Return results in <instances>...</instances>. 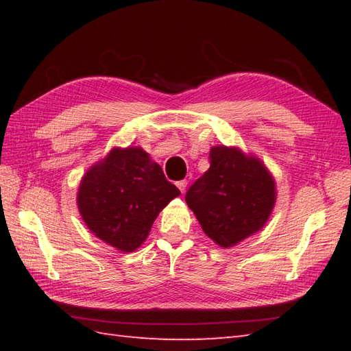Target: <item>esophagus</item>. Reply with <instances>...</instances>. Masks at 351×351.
<instances>
[{
  "mask_svg": "<svg viewBox=\"0 0 351 351\" xmlns=\"http://www.w3.org/2000/svg\"><path fill=\"white\" fill-rule=\"evenodd\" d=\"M176 187L181 190V193H184V191H185V187H187V181H185V180L178 181V182H176Z\"/></svg>",
  "mask_w": 351,
  "mask_h": 351,
  "instance_id": "1",
  "label": "esophagus"
}]
</instances>
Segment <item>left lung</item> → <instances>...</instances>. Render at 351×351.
I'll return each mask as SVG.
<instances>
[{
	"label": "left lung",
	"instance_id": "obj_1",
	"mask_svg": "<svg viewBox=\"0 0 351 351\" xmlns=\"http://www.w3.org/2000/svg\"><path fill=\"white\" fill-rule=\"evenodd\" d=\"M276 199L264 164L225 146L210 151V169L185 193V202L204 232L230 247L264 226Z\"/></svg>",
	"mask_w": 351,
	"mask_h": 351
}]
</instances>
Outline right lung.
Returning a JSON list of instances; mask_svg holds the SVG:
<instances>
[{
	"label": "right lung",
	"instance_id": "add662e5",
	"mask_svg": "<svg viewBox=\"0 0 351 351\" xmlns=\"http://www.w3.org/2000/svg\"><path fill=\"white\" fill-rule=\"evenodd\" d=\"M180 195L143 149H113L84 175L78 208L96 237L132 252L146 240L158 213Z\"/></svg>",
	"mask_w": 351,
	"mask_h": 351
}]
</instances>
